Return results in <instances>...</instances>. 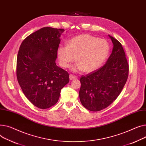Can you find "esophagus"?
I'll return each instance as SVG.
<instances>
[{"instance_id":"obj_1","label":"esophagus","mask_w":146,"mask_h":146,"mask_svg":"<svg viewBox=\"0 0 146 146\" xmlns=\"http://www.w3.org/2000/svg\"><path fill=\"white\" fill-rule=\"evenodd\" d=\"M77 78V77L76 76H74V75H73V74H70L69 75V79H70V80L76 79Z\"/></svg>"}]
</instances>
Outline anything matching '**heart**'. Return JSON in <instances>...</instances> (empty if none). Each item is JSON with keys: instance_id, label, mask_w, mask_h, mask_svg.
Listing matches in <instances>:
<instances>
[{"instance_id": "obj_1", "label": "heart", "mask_w": 146, "mask_h": 146, "mask_svg": "<svg viewBox=\"0 0 146 146\" xmlns=\"http://www.w3.org/2000/svg\"><path fill=\"white\" fill-rule=\"evenodd\" d=\"M109 52V45L105 40L89 34L74 37L68 42V45L60 44L57 48L58 59L63 67H69L76 57L77 63L71 67V69L86 73L98 69Z\"/></svg>"}]
</instances>
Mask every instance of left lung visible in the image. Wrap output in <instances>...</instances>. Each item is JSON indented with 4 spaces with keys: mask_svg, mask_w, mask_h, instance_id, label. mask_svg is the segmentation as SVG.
<instances>
[{
    "mask_svg": "<svg viewBox=\"0 0 146 146\" xmlns=\"http://www.w3.org/2000/svg\"><path fill=\"white\" fill-rule=\"evenodd\" d=\"M113 44L106 63L80 79L79 98L82 105L92 111L110 105L120 94L128 78L129 64L121 44L109 35Z\"/></svg>",
    "mask_w": 146,
    "mask_h": 146,
    "instance_id": "obj_1",
    "label": "left lung"
}]
</instances>
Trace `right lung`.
Instances as JSON below:
<instances>
[{"label": "right lung", "instance_id": "right-lung-1", "mask_svg": "<svg viewBox=\"0 0 146 146\" xmlns=\"http://www.w3.org/2000/svg\"><path fill=\"white\" fill-rule=\"evenodd\" d=\"M63 29L43 27L22 42L17 57L16 75L21 89L37 108L46 109L59 100L69 75L56 64Z\"/></svg>", "mask_w": 146, "mask_h": 146}]
</instances>
